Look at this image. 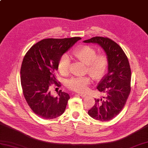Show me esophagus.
<instances>
[{
  "mask_svg": "<svg viewBox=\"0 0 148 148\" xmlns=\"http://www.w3.org/2000/svg\"><path fill=\"white\" fill-rule=\"evenodd\" d=\"M78 95H80V97H85L86 95H85V94H82V93H78Z\"/></svg>",
  "mask_w": 148,
  "mask_h": 148,
  "instance_id": "34e87169",
  "label": "esophagus"
}]
</instances>
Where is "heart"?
<instances>
[{
	"mask_svg": "<svg viewBox=\"0 0 148 148\" xmlns=\"http://www.w3.org/2000/svg\"><path fill=\"white\" fill-rule=\"evenodd\" d=\"M73 55L77 60L86 64V72H88L94 80H101L106 75L109 64V58L106 54L103 53L97 54V51L94 48L84 45L75 50ZM70 64L69 57L66 55H63L58 64L60 73L63 75L69 74ZM90 83L91 77L86 75L84 77L70 78L67 81L66 86L71 90L85 93L88 91Z\"/></svg>",
	"mask_w": 148,
	"mask_h": 148,
	"instance_id": "1",
	"label": "heart"
}]
</instances>
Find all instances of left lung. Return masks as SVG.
I'll return each mask as SVG.
<instances>
[{"instance_id":"left-lung-1","label":"left lung","mask_w":148,"mask_h":148,"mask_svg":"<svg viewBox=\"0 0 148 148\" xmlns=\"http://www.w3.org/2000/svg\"><path fill=\"white\" fill-rule=\"evenodd\" d=\"M84 42L100 45L109 58L108 73L97 86V89L106 93L107 97L100 100L95 99L94 106L88 112L89 116L94 119L109 121L121 112L130 94V64L121 47L109 38L95 36Z\"/></svg>"}]
</instances>
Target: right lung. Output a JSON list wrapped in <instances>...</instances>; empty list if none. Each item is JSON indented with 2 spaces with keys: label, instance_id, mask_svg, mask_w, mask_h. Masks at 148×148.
Masks as SVG:
<instances>
[{
  "label": "right lung",
  "instance_id": "obj_1",
  "mask_svg": "<svg viewBox=\"0 0 148 148\" xmlns=\"http://www.w3.org/2000/svg\"><path fill=\"white\" fill-rule=\"evenodd\" d=\"M80 37L45 39L36 43L25 55L21 68V83L28 106L39 117L53 119L62 115L70 99L67 93L60 90L55 97L50 87H60L55 73L63 54Z\"/></svg>",
  "mask_w": 148,
  "mask_h": 148
}]
</instances>
